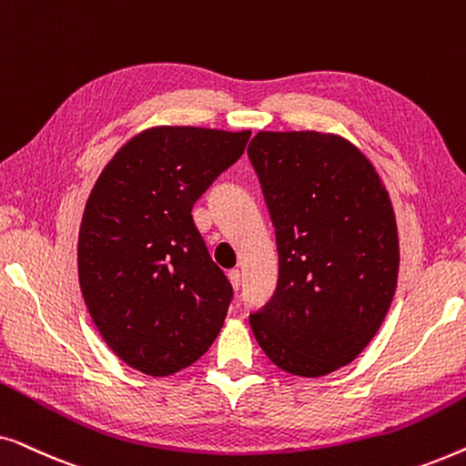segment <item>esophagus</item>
I'll list each match as a JSON object with an SVG mask.
<instances>
[{"label":"esophagus","mask_w":466,"mask_h":466,"mask_svg":"<svg viewBox=\"0 0 466 466\" xmlns=\"http://www.w3.org/2000/svg\"><path fill=\"white\" fill-rule=\"evenodd\" d=\"M228 276V282H231V286H233V290H238L239 289V284H241V273H239V269H231L227 273Z\"/></svg>","instance_id":"1"}]
</instances>
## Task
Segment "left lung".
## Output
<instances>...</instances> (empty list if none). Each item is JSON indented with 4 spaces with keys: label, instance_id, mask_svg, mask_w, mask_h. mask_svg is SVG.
Masks as SVG:
<instances>
[{
    "label": "left lung",
    "instance_id": "8db88e82",
    "mask_svg": "<svg viewBox=\"0 0 466 466\" xmlns=\"http://www.w3.org/2000/svg\"><path fill=\"white\" fill-rule=\"evenodd\" d=\"M269 208L279 282L250 316L273 365L301 378L346 367L369 346L399 278L390 195L371 161L322 131H258L248 146Z\"/></svg>",
    "mask_w": 466,
    "mask_h": 466
}]
</instances>
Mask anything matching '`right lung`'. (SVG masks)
<instances>
[{
    "mask_svg": "<svg viewBox=\"0 0 466 466\" xmlns=\"http://www.w3.org/2000/svg\"><path fill=\"white\" fill-rule=\"evenodd\" d=\"M248 139L250 131L148 127L95 182L78 233L80 290L107 348L131 369L174 375L218 337L233 289L193 206Z\"/></svg>",
    "mask_w": 466,
    "mask_h": 466,
    "instance_id": "obj_1",
    "label": "right lung"
}]
</instances>
